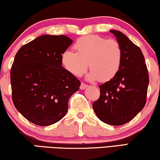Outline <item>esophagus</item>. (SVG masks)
<instances>
[{
    "label": "esophagus",
    "mask_w": 160,
    "mask_h": 160,
    "mask_svg": "<svg viewBox=\"0 0 160 160\" xmlns=\"http://www.w3.org/2000/svg\"><path fill=\"white\" fill-rule=\"evenodd\" d=\"M87 87V84H84V83H82V84H81V86H80V89L84 90V89H85Z\"/></svg>",
    "instance_id": "34e87169"
}]
</instances>
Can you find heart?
Here are the masks:
<instances>
[{
	"mask_svg": "<svg viewBox=\"0 0 160 160\" xmlns=\"http://www.w3.org/2000/svg\"><path fill=\"white\" fill-rule=\"evenodd\" d=\"M76 52L66 51L61 57L62 64L67 71L81 76L89 65V81L108 82L119 71L122 61V50L117 41L89 34L78 39L74 45Z\"/></svg>",
	"mask_w": 160,
	"mask_h": 160,
	"instance_id": "heart-1",
	"label": "heart"
}]
</instances>
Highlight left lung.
Segmentation results:
<instances>
[{"label":"left lung","instance_id":"left-lung-1","mask_svg":"<svg viewBox=\"0 0 160 160\" xmlns=\"http://www.w3.org/2000/svg\"><path fill=\"white\" fill-rule=\"evenodd\" d=\"M110 32L121 48V65L114 78L99 86L100 96L92 108L102 122L121 126L131 121L144 107L149 74L140 48L121 32Z\"/></svg>","mask_w":160,"mask_h":160}]
</instances>
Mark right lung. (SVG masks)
I'll return each instance as SVG.
<instances>
[{
    "label": "right lung",
    "mask_w": 160,
    "mask_h": 160,
    "mask_svg": "<svg viewBox=\"0 0 160 160\" xmlns=\"http://www.w3.org/2000/svg\"><path fill=\"white\" fill-rule=\"evenodd\" d=\"M72 43L66 36L44 34L16 55L11 70L13 102L32 123L47 126L61 120L69 98L79 89L80 81L62 66V55Z\"/></svg>",
    "instance_id": "1"
}]
</instances>
